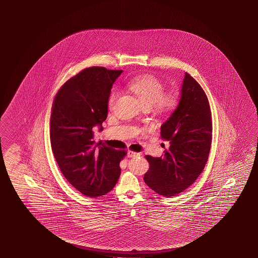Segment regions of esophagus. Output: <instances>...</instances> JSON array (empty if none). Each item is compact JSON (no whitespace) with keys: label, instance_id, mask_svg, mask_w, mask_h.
<instances>
[{"label":"esophagus","instance_id":"esophagus-1","mask_svg":"<svg viewBox=\"0 0 258 258\" xmlns=\"http://www.w3.org/2000/svg\"><path fill=\"white\" fill-rule=\"evenodd\" d=\"M140 156L139 153L133 152V151H131V150L127 151V157H135V156Z\"/></svg>","mask_w":258,"mask_h":258}]
</instances>
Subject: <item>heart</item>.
<instances>
[{"instance_id": "b5f03b06", "label": "heart", "mask_w": 258, "mask_h": 258, "mask_svg": "<svg viewBox=\"0 0 258 258\" xmlns=\"http://www.w3.org/2000/svg\"><path fill=\"white\" fill-rule=\"evenodd\" d=\"M127 87L135 93L145 108L156 105L158 110L165 111L172 110L179 102L177 93L164 94V85L152 75L136 76L127 83ZM117 97L118 92L113 90L109 97V105H113Z\"/></svg>"}]
</instances>
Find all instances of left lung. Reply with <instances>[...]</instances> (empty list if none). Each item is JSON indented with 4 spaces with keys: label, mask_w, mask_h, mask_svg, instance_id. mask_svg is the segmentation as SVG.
Returning a JSON list of instances; mask_svg holds the SVG:
<instances>
[{
    "label": "left lung",
    "mask_w": 258,
    "mask_h": 258,
    "mask_svg": "<svg viewBox=\"0 0 258 258\" xmlns=\"http://www.w3.org/2000/svg\"><path fill=\"white\" fill-rule=\"evenodd\" d=\"M211 137L207 96L185 73L177 107L161 126V138L169 146L161 157L146 156L149 163V170L144 175L147 185L165 197L181 194L190 187L207 163Z\"/></svg>",
    "instance_id": "1"
}]
</instances>
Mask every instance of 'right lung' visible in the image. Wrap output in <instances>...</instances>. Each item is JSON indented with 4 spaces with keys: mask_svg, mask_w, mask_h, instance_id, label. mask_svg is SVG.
Masks as SVG:
<instances>
[{
    "mask_svg": "<svg viewBox=\"0 0 258 258\" xmlns=\"http://www.w3.org/2000/svg\"><path fill=\"white\" fill-rule=\"evenodd\" d=\"M122 70L86 68L64 84L55 95L50 118V141L63 176L76 190L99 197L113 189L126 151L95 144L108 115L110 90Z\"/></svg>",
    "mask_w": 258,
    "mask_h": 258,
    "instance_id": "1",
    "label": "right lung"
}]
</instances>
